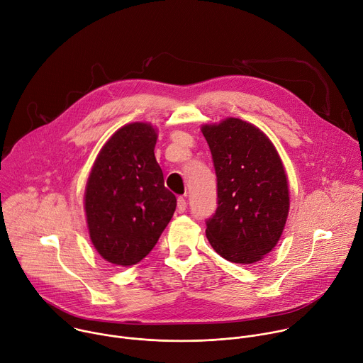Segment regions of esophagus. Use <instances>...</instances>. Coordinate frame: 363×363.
Returning <instances> with one entry per match:
<instances>
[{"label": "esophagus", "mask_w": 363, "mask_h": 363, "mask_svg": "<svg viewBox=\"0 0 363 363\" xmlns=\"http://www.w3.org/2000/svg\"><path fill=\"white\" fill-rule=\"evenodd\" d=\"M177 203H178V211H179V213H184V211L186 210V199H185L184 196H179Z\"/></svg>", "instance_id": "1"}]
</instances>
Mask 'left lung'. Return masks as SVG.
Wrapping results in <instances>:
<instances>
[{
	"mask_svg": "<svg viewBox=\"0 0 363 363\" xmlns=\"http://www.w3.org/2000/svg\"><path fill=\"white\" fill-rule=\"evenodd\" d=\"M217 175L216 214L206 238L225 260L260 262L279 242L289 216V184L272 140L254 125L227 118L203 125Z\"/></svg>",
	"mask_w": 363,
	"mask_h": 363,
	"instance_id": "8db88e82",
	"label": "left lung"
}]
</instances>
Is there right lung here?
Instances as JSON below:
<instances>
[{
    "instance_id": "add662e5",
    "label": "right lung",
    "mask_w": 363,
    "mask_h": 363,
    "mask_svg": "<svg viewBox=\"0 0 363 363\" xmlns=\"http://www.w3.org/2000/svg\"><path fill=\"white\" fill-rule=\"evenodd\" d=\"M157 129L135 122L122 126L97 155L84 192L90 240L106 262L133 266L158 242L177 198L165 188L155 158Z\"/></svg>"
}]
</instances>
